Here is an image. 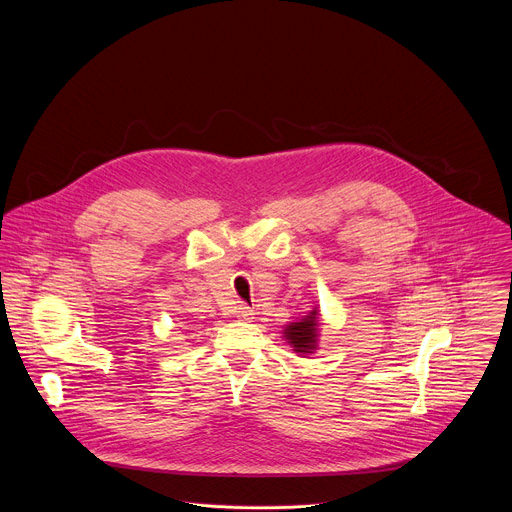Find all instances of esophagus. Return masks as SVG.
Returning <instances> with one entry per match:
<instances>
[{"label":"esophagus","mask_w":512,"mask_h":512,"mask_svg":"<svg viewBox=\"0 0 512 512\" xmlns=\"http://www.w3.org/2000/svg\"><path fill=\"white\" fill-rule=\"evenodd\" d=\"M253 316H255V312H253L247 304H241V306H239V318H243V320H253Z\"/></svg>","instance_id":"34e87169"}]
</instances>
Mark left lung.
Returning <instances> with one entry per match:
<instances>
[{
  "label": "left lung",
  "instance_id": "8db88e82",
  "mask_svg": "<svg viewBox=\"0 0 512 512\" xmlns=\"http://www.w3.org/2000/svg\"><path fill=\"white\" fill-rule=\"evenodd\" d=\"M285 336L287 340L294 344V348L298 352H310L314 350L316 346V312H312V316H308L306 320L302 322H296L291 324L287 330H285Z\"/></svg>",
  "mask_w": 512,
  "mask_h": 512
}]
</instances>
